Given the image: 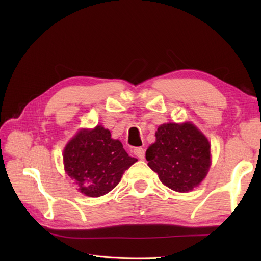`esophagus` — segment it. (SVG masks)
<instances>
[{
	"instance_id": "esophagus-1",
	"label": "esophagus",
	"mask_w": 261,
	"mask_h": 261,
	"mask_svg": "<svg viewBox=\"0 0 261 261\" xmlns=\"http://www.w3.org/2000/svg\"><path fill=\"white\" fill-rule=\"evenodd\" d=\"M134 154H135L138 159L143 160V159H145V149L141 147H137L134 149Z\"/></svg>"
}]
</instances>
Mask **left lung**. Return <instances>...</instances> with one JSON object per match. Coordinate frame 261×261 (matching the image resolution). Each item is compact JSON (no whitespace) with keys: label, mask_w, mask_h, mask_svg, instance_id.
<instances>
[{"label":"left lung","mask_w":261,"mask_h":261,"mask_svg":"<svg viewBox=\"0 0 261 261\" xmlns=\"http://www.w3.org/2000/svg\"><path fill=\"white\" fill-rule=\"evenodd\" d=\"M146 151L148 165L162 184L186 193L200 184L210 167V144L191 123L163 124Z\"/></svg>","instance_id":"left-lung-1"}]
</instances>
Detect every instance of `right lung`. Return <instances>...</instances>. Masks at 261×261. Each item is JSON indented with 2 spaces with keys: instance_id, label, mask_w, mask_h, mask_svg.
<instances>
[{
  "instance_id": "1",
  "label": "right lung",
  "mask_w": 261,
  "mask_h": 261,
  "mask_svg": "<svg viewBox=\"0 0 261 261\" xmlns=\"http://www.w3.org/2000/svg\"><path fill=\"white\" fill-rule=\"evenodd\" d=\"M63 159L68 176L80 186L78 191L88 197L111 192L124 172L137 161L101 125L78 133L65 147Z\"/></svg>"
}]
</instances>
